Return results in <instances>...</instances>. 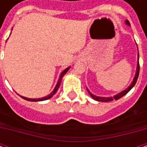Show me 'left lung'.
<instances>
[{"label": "left lung", "mask_w": 147, "mask_h": 147, "mask_svg": "<svg viewBox=\"0 0 147 147\" xmlns=\"http://www.w3.org/2000/svg\"><path fill=\"white\" fill-rule=\"evenodd\" d=\"M125 24H127V25L130 26V23L128 22V20H126L125 21ZM139 70H140V66H139V53H138V62H137V69H136V73H135V76L133 78V82H131V84L127 87L125 90H123V91H122L121 92H119V93L116 94L114 96H110V97H105V96H96V95H94L92 94L89 90H88V88H87V90H88V93L90 94V96H92V98L94 99L95 100H97V101H101V102H109V101H111V100H118V99L121 98L122 96H125L126 94L132 89V88L135 86V84H136V82H137V80H138V75H139Z\"/></svg>", "instance_id": "left-lung-1"}]
</instances>
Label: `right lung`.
<instances>
[{"mask_svg": "<svg viewBox=\"0 0 147 147\" xmlns=\"http://www.w3.org/2000/svg\"><path fill=\"white\" fill-rule=\"evenodd\" d=\"M70 69V66L69 67H68V68H66L65 69L62 71L61 73H60V75L59 77V79H58V82L56 83V85H55V87L54 88V90L51 92V93L47 95V96H44V97H41V98H28V97H25V96H20L23 99H24L26 100H28V101H42V100H48L51 97H52L55 94V92H57V90L59 89V86H60V83H61V81H62V78H63V77L65 76V74L68 72V70Z\"/></svg>", "mask_w": 147, "mask_h": 147, "instance_id": "1", "label": "right lung"}]
</instances>
